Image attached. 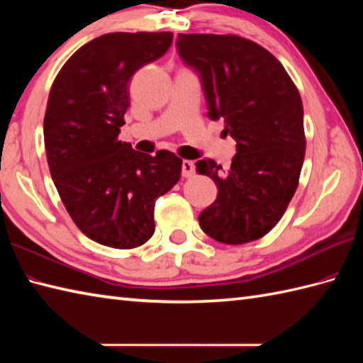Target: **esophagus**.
I'll list each match as a JSON object with an SVG mask.
<instances>
[{"instance_id":"34e87169","label":"esophagus","mask_w":363,"mask_h":363,"mask_svg":"<svg viewBox=\"0 0 363 363\" xmlns=\"http://www.w3.org/2000/svg\"><path fill=\"white\" fill-rule=\"evenodd\" d=\"M195 173V164L191 160H182V176L190 177Z\"/></svg>"}]
</instances>
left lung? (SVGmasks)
<instances>
[{"label":"left lung","instance_id":"1","mask_svg":"<svg viewBox=\"0 0 363 363\" xmlns=\"http://www.w3.org/2000/svg\"><path fill=\"white\" fill-rule=\"evenodd\" d=\"M176 46L201 78L209 118L225 120L223 133L237 142L228 172L212 159L196 162L218 189L199 226L220 243L257 240L282 218L298 187L306 154L299 91L279 60L248 38L179 34Z\"/></svg>","mask_w":363,"mask_h":363}]
</instances>
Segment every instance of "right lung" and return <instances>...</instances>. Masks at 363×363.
Returning <instances> with one entry per match:
<instances>
[{
	"mask_svg": "<svg viewBox=\"0 0 363 363\" xmlns=\"http://www.w3.org/2000/svg\"><path fill=\"white\" fill-rule=\"evenodd\" d=\"M172 33H111L76 51L54 79L43 120L50 173L74 225L91 240L130 250L154 234V204L181 177L182 160L118 140L129 81L164 56Z\"/></svg>",
	"mask_w": 363,
	"mask_h": 363,
	"instance_id": "add662e5",
	"label": "right lung"
}]
</instances>
